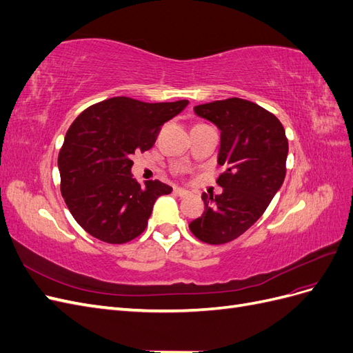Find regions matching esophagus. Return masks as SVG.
Masks as SVG:
<instances>
[{"label": "esophagus", "instance_id": "1", "mask_svg": "<svg viewBox=\"0 0 353 353\" xmlns=\"http://www.w3.org/2000/svg\"><path fill=\"white\" fill-rule=\"evenodd\" d=\"M174 194L178 196V197H185V196H188V191H187V190H183V188L175 187V188H174Z\"/></svg>", "mask_w": 353, "mask_h": 353}]
</instances>
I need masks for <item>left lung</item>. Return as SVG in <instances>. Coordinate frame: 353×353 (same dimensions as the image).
<instances>
[{
	"label": "left lung",
	"instance_id": "obj_1",
	"mask_svg": "<svg viewBox=\"0 0 353 353\" xmlns=\"http://www.w3.org/2000/svg\"><path fill=\"white\" fill-rule=\"evenodd\" d=\"M194 112L221 130L218 165L223 172L216 184L223 190L201 194L205 212L188 227L203 243L225 244L263 215L283 185L288 141L276 116L249 100H216Z\"/></svg>",
	"mask_w": 353,
	"mask_h": 353
}]
</instances>
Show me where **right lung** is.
<instances>
[{"instance_id": "add662e5", "label": "right lung", "mask_w": 353, "mask_h": 353, "mask_svg": "<svg viewBox=\"0 0 353 353\" xmlns=\"http://www.w3.org/2000/svg\"><path fill=\"white\" fill-rule=\"evenodd\" d=\"M188 104L144 103L112 97L85 109L72 122L59 153L60 191L79 225L109 244L141 236L157 197L172 188L132 178L131 156L150 150L162 125Z\"/></svg>"}]
</instances>
